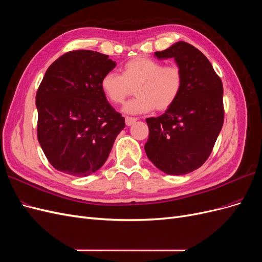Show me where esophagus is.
<instances>
[{
    "label": "esophagus",
    "instance_id": "34e87169",
    "mask_svg": "<svg viewBox=\"0 0 262 262\" xmlns=\"http://www.w3.org/2000/svg\"><path fill=\"white\" fill-rule=\"evenodd\" d=\"M138 119L133 117H125V124L126 125H132L134 122H137Z\"/></svg>",
    "mask_w": 262,
    "mask_h": 262
}]
</instances>
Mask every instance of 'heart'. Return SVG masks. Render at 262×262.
<instances>
[{
  "label": "heart",
  "instance_id": "obj_1",
  "mask_svg": "<svg viewBox=\"0 0 262 262\" xmlns=\"http://www.w3.org/2000/svg\"><path fill=\"white\" fill-rule=\"evenodd\" d=\"M184 81L179 66H165L162 61L138 57L125 63L121 75L108 72L102 76L100 90L112 104L120 105L136 89L137 97L126 102L123 112L137 115L169 109L180 96Z\"/></svg>",
  "mask_w": 262,
  "mask_h": 262
}]
</instances>
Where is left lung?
<instances>
[{"label":"left lung","instance_id":"1","mask_svg":"<svg viewBox=\"0 0 262 262\" xmlns=\"http://www.w3.org/2000/svg\"><path fill=\"white\" fill-rule=\"evenodd\" d=\"M184 72L180 96L160 117L147 118L148 160L168 175H186L208 160L224 122L223 84L207 57L185 41L155 52Z\"/></svg>","mask_w":262,"mask_h":262}]
</instances>
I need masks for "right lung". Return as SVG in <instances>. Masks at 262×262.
<instances>
[{
    "label": "right lung",
    "instance_id": "obj_1",
    "mask_svg": "<svg viewBox=\"0 0 262 262\" xmlns=\"http://www.w3.org/2000/svg\"><path fill=\"white\" fill-rule=\"evenodd\" d=\"M115 67L106 54L75 50L47 70L36 94L37 137L57 170L85 177L107 161L125 125L100 90L101 77Z\"/></svg>",
    "mask_w": 262,
    "mask_h": 262
}]
</instances>
